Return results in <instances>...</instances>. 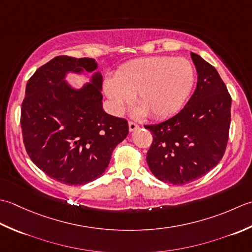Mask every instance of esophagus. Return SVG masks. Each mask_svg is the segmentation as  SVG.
<instances>
[{
  "label": "esophagus",
  "instance_id": "esophagus-1",
  "mask_svg": "<svg viewBox=\"0 0 252 252\" xmlns=\"http://www.w3.org/2000/svg\"><path fill=\"white\" fill-rule=\"evenodd\" d=\"M128 127H129V131H135L136 129H138V125L136 123H132V122L128 123Z\"/></svg>",
  "mask_w": 252,
  "mask_h": 252
}]
</instances>
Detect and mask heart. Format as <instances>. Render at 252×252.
Here are the masks:
<instances>
[{"label": "heart", "mask_w": 252, "mask_h": 252, "mask_svg": "<svg viewBox=\"0 0 252 252\" xmlns=\"http://www.w3.org/2000/svg\"><path fill=\"white\" fill-rule=\"evenodd\" d=\"M194 84V68L186 59L150 56L128 62L115 78L104 81V91L115 113H121L136 94L140 104L135 116L150 114L161 120L182 109Z\"/></svg>", "instance_id": "heart-1"}]
</instances>
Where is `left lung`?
I'll return each mask as SVG.
<instances>
[{
    "label": "left lung",
    "instance_id": "1",
    "mask_svg": "<svg viewBox=\"0 0 252 252\" xmlns=\"http://www.w3.org/2000/svg\"><path fill=\"white\" fill-rule=\"evenodd\" d=\"M198 81L193 94L171 119L146 125L153 141L147 153L149 168L158 179L185 185L218 165L227 146L230 97L218 70L191 53Z\"/></svg>",
    "mask_w": 252,
    "mask_h": 252
}]
</instances>
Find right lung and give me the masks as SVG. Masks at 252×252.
<instances>
[{"instance_id":"right-lung-1","label":"right lung","mask_w":252,"mask_h":252,"mask_svg":"<svg viewBox=\"0 0 252 252\" xmlns=\"http://www.w3.org/2000/svg\"><path fill=\"white\" fill-rule=\"evenodd\" d=\"M95 60L56 56L26 86L20 125L26 151L48 176L66 185L95 181L112 152L128 135V123L102 106V75ZM94 72L80 90L64 80L68 72Z\"/></svg>"}]
</instances>
